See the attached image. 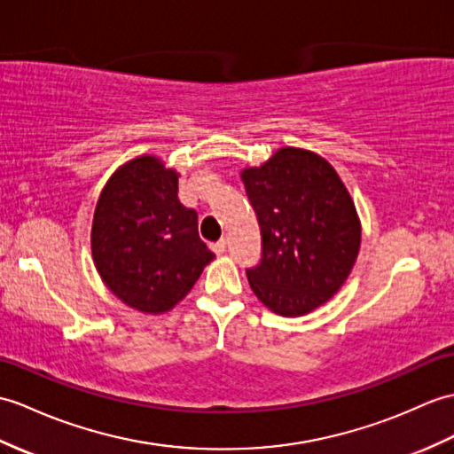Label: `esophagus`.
<instances>
[{"mask_svg":"<svg viewBox=\"0 0 454 454\" xmlns=\"http://www.w3.org/2000/svg\"><path fill=\"white\" fill-rule=\"evenodd\" d=\"M213 251L216 253V255H223V253L226 251V241L224 239H218L216 244H213Z\"/></svg>","mask_w":454,"mask_h":454,"instance_id":"34e87169","label":"esophagus"}]
</instances>
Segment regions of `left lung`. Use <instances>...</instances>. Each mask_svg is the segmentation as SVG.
<instances>
[{
	"instance_id": "left-lung-1",
	"label": "left lung",
	"mask_w": 454,
	"mask_h": 454,
	"mask_svg": "<svg viewBox=\"0 0 454 454\" xmlns=\"http://www.w3.org/2000/svg\"><path fill=\"white\" fill-rule=\"evenodd\" d=\"M239 176L262 238L261 262L247 270L253 294L282 317L317 309L342 288L362 244L340 176L317 153L296 146Z\"/></svg>"
}]
</instances>
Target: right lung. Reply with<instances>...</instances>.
I'll use <instances>...</instances> for the list:
<instances>
[{"label": "right lung", "mask_w": 454, "mask_h": 454, "mask_svg": "<svg viewBox=\"0 0 454 454\" xmlns=\"http://www.w3.org/2000/svg\"><path fill=\"white\" fill-rule=\"evenodd\" d=\"M174 168L153 154L121 164L104 185L90 230L102 282L129 308L160 315L182 301L215 259L197 213L177 199Z\"/></svg>", "instance_id": "right-lung-1"}]
</instances>
